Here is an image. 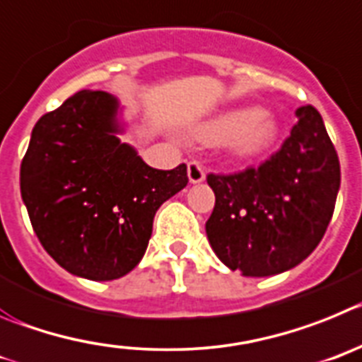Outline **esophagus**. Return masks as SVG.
Masks as SVG:
<instances>
[{
	"mask_svg": "<svg viewBox=\"0 0 362 362\" xmlns=\"http://www.w3.org/2000/svg\"><path fill=\"white\" fill-rule=\"evenodd\" d=\"M187 177H189V182H191V184H200V182H204L205 171H204V168H202L200 162H197V160L189 162Z\"/></svg>",
	"mask_w": 362,
	"mask_h": 362,
	"instance_id": "1",
	"label": "esophagus"
}]
</instances>
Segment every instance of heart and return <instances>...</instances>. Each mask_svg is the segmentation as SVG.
<instances>
[{
	"label": "heart",
	"mask_w": 362,
	"mask_h": 362,
	"mask_svg": "<svg viewBox=\"0 0 362 362\" xmlns=\"http://www.w3.org/2000/svg\"><path fill=\"white\" fill-rule=\"evenodd\" d=\"M197 136L209 144L230 142L234 157L252 160L276 144L279 124L274 117L263 113L258 106H240L207 120L198 128Z\"/></svg>",
	"instance_id": "obj_1"
}]
</instances>
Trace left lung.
<instances>
[{
    "mask_svg": "<svg viewBox=\"0 0 362 362\" xmlns=\"http://www.w3.org/2000/svg\"><path fill=\"white\" fill-rule=\"evenodd\" d=\"M291 136L258 168L207 175L214 209L205 223L221 263L249 278L299 265L319 245L341 185L337 151L314 106L296 112Z\"/></svg>",
    "mask_w": 362,
    "mask_h": 362,
    "instance_id": "1",
    "label": "left lung"
}]
</instances>
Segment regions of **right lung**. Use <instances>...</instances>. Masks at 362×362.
Segmentation results:
<instances>
[{
  "instance_id": "1",
  "label": "right lung",
  "mask_w": 362,
  "mask_h": 362,
  "mask_svg": "<svg viewBox=\"0 0 362 362\" xmlns=\"http://www.w3.org/2000/svg\"><path fill=\"white\" fill-rule=\"evenodd\" d=\"M119 103L81 90L45 113L21 162V198L34 233L70 274L122 278L148 249L153 218L187 185V165L149 168L119 141Z\"/></svg>"
}]
</instances>
